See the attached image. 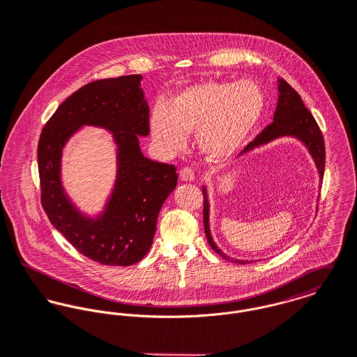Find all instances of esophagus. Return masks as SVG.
Here are the masks:
<instances>
[{
  "instance_id": "34e87169",
  "label": "esophagus",
  "mask_w": 357,
  "mask_h": 357,
  "mask_svg": "<svg viewBox=\"0 0 357 357\" xmlns=\"http://www.w3.org/2000/svg\"><path fill=\"white\" fill-rule=\"evenodd\" d=\"M179 176L183 182H193L195 178H196V174H195V169L189 168V167H185L181 169L179 172Z\"/></svg>"
}]
</instances>
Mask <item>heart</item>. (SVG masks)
Masks as SVG:
<instances>
[{"instance_id":"heart-1","label":"heart","mask_w":357,"mask_h":357,"mask_svg":"<svg viewBox=\"0 0 357 357\" xmlns=\"http://www.w3.org/2000/svg\"><path fill=\"white\" fill-rule=\"evenodd\" d=\"M266 108L261 87L252 80H205L188 86L151 114L152 137L167 155L179 153L196 131L201 153L226 162L243 148Z\"/></svg>"}]
</instances>
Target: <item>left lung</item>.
<instances>
[{"label":"left lung","mask_w":357,"mask_h":357,"mask_svg":"<svg viewBox=\"0 0 357 357\" xmlns=\"http://www.w3.org/2000/svg\"><path fill=\"white\" fill-rule=\"evenodd\" d=\"M278 91H279V96H278L277 108L274 114V121L268 124L255 138V141L248 144L245 149L238 155V158L242 155L245 156L253 149L264 146L278 138L291 137L298 139L308 149L311 158L317 165L319 179L321 182L323 174H324L326 152H324L323 135L317 126V120L314 119L312 114L305 108L300 94L286 80L282 78L278 79ZM202 196H204V229H205V236L211 248L219 256L233 263H241V264L252 263L253 260L248 261V260H238V259L229 257L213 242V238L211 236V227H209V199H208V192L205 186H202Z\"/></svg>","instance_id":"8db88e82"}]
</instances>
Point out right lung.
I'll return each mask as SVG.
<instances>
[{
  "instance_id": "right-lung-1",
  "label": "right lung",
  "mask_w": 357,
  "mask_h": 357,
  "mask_svg": "<svg viewBox=\"0 0 357 357\" xmlns=\"http://www.w3.org/2000/svg\"><path fill=\"white\" fill-rule=\"evenodd\" d=\"M142 75L91 82L71 94L47 120L38 142L40 202L56 230L83 256L105 266H132L153 243L160 209L174 192L172 164L145 158L139 137L149 134ZM83 125L105 128L117 145V178L105 209L80 213L61 181L62 151Z\"/></svg>"
}]
</instances>
